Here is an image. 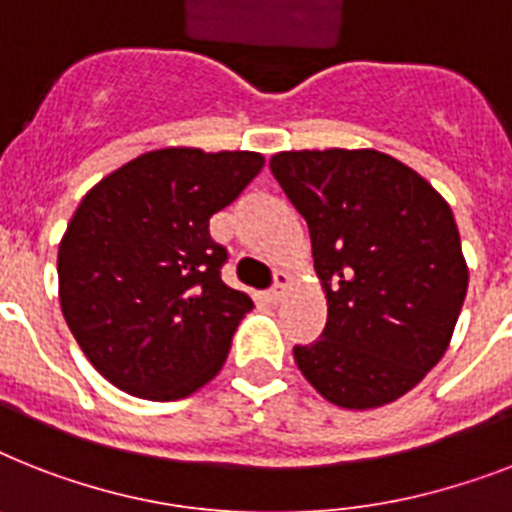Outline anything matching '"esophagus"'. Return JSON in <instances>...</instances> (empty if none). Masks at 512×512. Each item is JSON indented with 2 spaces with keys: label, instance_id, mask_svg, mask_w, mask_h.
Segmentation results:
<instances>
[{
  "label": "esophagus",
  "instance_id": "esophagus-1",
  "mask_svg": "<svg viewBox=\"0 0 512 512\" xmlns=\"http://www.w3.org/2000/svg\"><path fill=\"white\" fill-rule=\"evenodd\" d=\"M289 281H292V276H289V273H284V270H278V273H276V284H273L268 289V299H270V302H278V299L284 297L286 289H289Z\"/></svg>",
  "mask_w": 512,
  "mask_h": 512
}]
</instances>
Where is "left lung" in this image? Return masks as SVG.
I'll list each match as a JSON object with an SVG mask.
<instances>
[{
  "label": "left lung",
  "mask_w": 512,
  "mask_h": 512,
  "mask_svg": "<svg viewBox=\"0 0 512 512\" xmlns=\"http://www.w3.org/2000/svg\"><path fill=\"white\" fill-rule=\"evenodd\" d=\"M270 173L307 220L328 305L294 363L344 410L400 400L442 360L468 292L447 199L378 149L278 152Z\"/></svg>",
  "instance_id": "1"
}]
</instances>
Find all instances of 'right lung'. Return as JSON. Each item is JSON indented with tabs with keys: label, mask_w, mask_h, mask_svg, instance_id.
Returning a JSON list of instances; mask_svg holds the SVG:
<instances>
[{
	"label": "right lung",
	"mask_w": 512,
	"mask_h": 512,
	"mask_svg": "<svg viewBox=\"0 0 512 512\" xmlns=\"http://www.w3.org/2000/svg\"><path fill=\"white\" fill-rule=\"evenodd\" d=\"M263 165L260 152L162 147L86 191L57 252L60 307L120 392L181 400L220 373L252 299L220 281L210 218Z\"/></svg>",
	"instance_id": "obj_1"
}]
</instances>
